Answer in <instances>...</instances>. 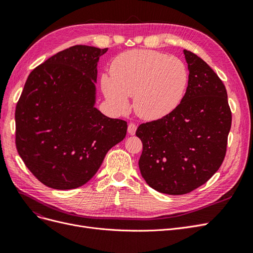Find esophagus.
Returning a JSON list of instances; mask_svg holds the SVG:
<instances>
[{
    "mask_svg": "<svg viewBox=\"0 0 253 253\" xmlns=\"http://www.w3.org/2000/svg\"><path fill=\"white\" fill-rule=\"evenodd\" d=\"M136 129H137V126L135 124H129L127 126V132L129 135H134L136 133Z\"/></svg>",
    "mask_w": 253,
    "mask_h": 253,
    "instance_id": "34e87169",
    "label": "esophagus"
}]
</instances>
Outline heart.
Masks as SVG:
<instances>
[{
    "label": "heart",
    "mask_w": 253,
    "mask_h": 253,
    "mask_svg": "<svg viewBox=\"0 0 253 253\" xmlns=\"http://www.w3.org/2000/svg\"><path fill=\"white\" fill-rule=\"evenodd\" d=\"M189 74L176 57L151 49L120 53L111 64V77L103 75L101 88L106 100L118 112L134 110L143 119H160L173 112L186 94Z\"/></svg>",
    "instance_id": "b5f03b06"
}]
</instances>
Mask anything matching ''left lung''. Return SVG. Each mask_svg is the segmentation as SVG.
<instances>
[{
	"label": "left lung",
	"instance_id": "obj_1",
	"mask_svg": "<svg viewBox=\"0 0 253 253\" xmlns=\"http://www.w3.org/2000/svg\"><path fill=\"white\" fill-rule=\"evenodd\" d=\"M186 94L167 116L138 126L140 173L165 194H187L208 181L224 162L232 115L223 81L205 61L183 50Z\"/></svg>",
	"mask_w": 253,
	"mask_h": 253
}]
</instances>
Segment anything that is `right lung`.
Masks as SVG:
<instances>
[{
  "label": "right lung",
  "mask_w": 253,
  "mask_h": 253,
  "mask_svg": "<svg viewBox=\"0 0 253 253\" xmlns=\"http://www.w3.org/2000/svg\"><path fill=\"white\" fill-rule=\"evenodd\" d=\"M108 48L75 45L29 74L16 108V147L43 185L70 190L97 173L127 124L95 108L97 63Z\"/></svg>",
  "instance_id": "1"
}]
</instances>
